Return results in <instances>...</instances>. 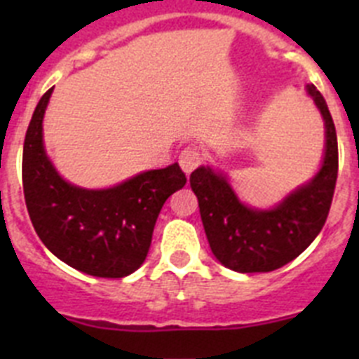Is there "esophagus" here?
Masks as SVG:
<instances>
[{"mask_svg":"<svg viewBox=\"0 0 359 359\" xmlns=\"http://www.w3.org/2000/svg\"><path fill=\"white\" fill-rule=\"evenodd\" d=\"M203 161V156H201V152H199V149L196 147H187L183 149L182 154H180V165H182V169L183 172L189 176L192 170L198 167L199 163Z\"/></svg>","mask_w":359,"mask_h":359,"instance_id":"1","label":"esophagus"}]
</instances>
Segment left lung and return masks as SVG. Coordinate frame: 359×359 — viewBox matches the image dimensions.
Segmentation results:
<instances>
[{
  "mask_svg": "<svg viewBox=\"0 0 359 359\" xmlns=\"http://www.w3.org/2000/svg\"><path fill=\"white\" fill-rule=\"evenodd\" d=\"M307 91L325 122L322 169L273 210L243 205L226 177L210 167H199L190 174L212 253L233 271L264 273L282 268L297 259L325 224L338 177V140L325 98L313 84Z\"/></svg>",
  "mask_w": 359,
  "mask_h": 359,
  "instance_id": "8db88e82",
  "label": "left lung"
}]
</instances>
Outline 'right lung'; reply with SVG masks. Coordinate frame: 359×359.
<instances>
[{
  "label": "right lung",
  "instance_id": "right-lung-1",
  "mask_svg": "<svg viewBox=\"0 0 359 359\" xmlns=\"http://www.w3.org/2000/svg\"><path fill=\"white\" fill-rule=\"evenodd\" d=\"M52 90L41 97L23 145V192L43 244L82 273L122 278L144 264L163 203L187 183L172 163L113 189L88 190L65 182L43 147V116Z\"/></svg>",
  "mask_w": 359,
  "mask_h": 359
}]
</instances>
